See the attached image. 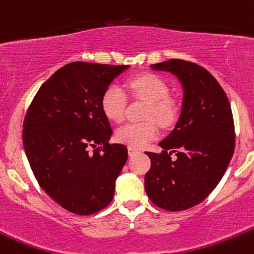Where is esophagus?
<instances>
[{"label": "esophagus", "mask_w": 254, "mask_h": 254, "mask_svg": "<svg viewBox=\"0 0 254 254\" xmlns=\"http://www.w3.org/2000/svg\"><path fill=\"white\" fill-rule=\"evenodd\" d=\"M127 152H129V155L131 156V155H135L136 152H139V150L136 149V147H132V146H129L127 147Z\"/></svg>", "instance_id": "34e87169"}]
</instances>
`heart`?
<instances>
[{"label": "heart", "mask_w": 254, "mask_h": 254, "mask_svg": "<svg viewBox=\"0 0 254 254\" xmlns=\"http://www.w3.org/2000/svg\"><path fill=\"white\" fill-rule=\"evenodd\" d=\"M127 87L135 97L149 102L145 110V118H154L165 127L175 122L177 117L176 102L170 97L169 84L161 77L154 73H141L129 78ZM127 103V94L117 84L108 85L100 98L103 113L114 122H122L124 119ZM154 119L122 125L117 130V140L132 147L145 146L159 134V127Z\"/></svg>", "instance_id": "obj_1"}]
</instances>
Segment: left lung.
Returning a JSON list of instances; mask_svg holds the SVG:
<instances>
[{
  "mask_svg": "<svg viewBox=\"0 0 254 254\" xmlns=\"http://www.w3.org/2000/svg\"><path fill=\"white\" fill-rule=\"evenodd\" d=\"M150 67L176 75L184 100L175 129L159 142L164 150L145 152L151 160L145 191L157 207L184 211L202 202L227 170L236 141L232 110L225 90L201 65L170 59Z\"/></svg>",
  "mask_w": 254,
  "mask_h": 254,
  "instance_id": "left-lung-1",
  "label": "left lung"
}]
</instances>
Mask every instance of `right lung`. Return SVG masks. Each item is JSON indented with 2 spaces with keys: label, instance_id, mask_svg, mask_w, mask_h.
<instances>
[{
  "label": "right lung",
  "instance_id": "right-lung-1",
  "mask_svg": "<svg viewBox=\"0 0 254 254\" xmlns=\"http://www.w3.org/2000/svg\"><path fill=\"white\" fill-rule=\"evenodd\" d=\"M127 68L65 64L39 88L24 117L22 137L34 177L75 215H93L112 202L127 160L125 145L109 144L113 130L100 107L105 88Z\"/></svg>",
  "mask_w": 254,
  "mask_h": 254
}]
</instances>
